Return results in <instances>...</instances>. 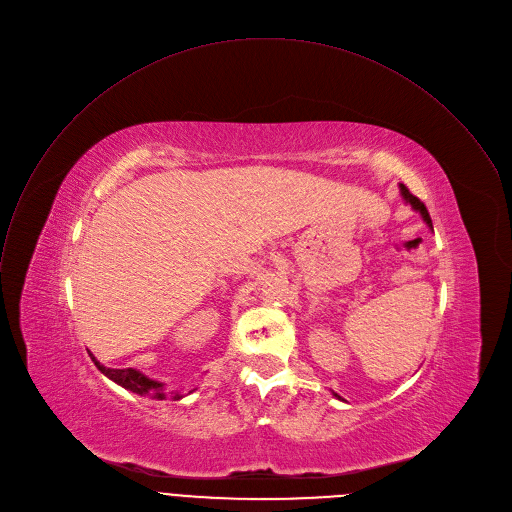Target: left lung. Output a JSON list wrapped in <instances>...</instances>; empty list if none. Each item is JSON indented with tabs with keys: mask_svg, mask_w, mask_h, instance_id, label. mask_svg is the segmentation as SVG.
Wrapping results in <instances>:
<instances>
[{
	"mask_svg": "<svg viewBox=\"0 0 512 512\" xmlns=\"http://www.w3.org/2000/svg\"><path fill=\"white\" fill-rule=\"evenodd\" d=\"M401 187V195H403V199L407 201V203H410V206L416 210V212H420L422 214V218H424V222L432 228V218H430V214H428V208L424 206V201H420V197H416L410 189H407L405 185H399ZM335 397L337 399H341L337 393H335Z\"/></svg>",
	"mask_w": 512,
	"mask_h": 512,
	"instance_id": "left-lung-1",
	"label": "left lung"
}]
</instances>
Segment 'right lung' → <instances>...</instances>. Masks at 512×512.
I'll return each instance as SVG.
<instances>
[{
	"label": "right lung",
	"instance_id": "obj_1",
	"mask_svg": "<svg viewBox=\"0 0 512 512\" xmlns=\"http://www.w3.org/2000/svg\"><path fill=\"white\" fill-rule=\"evenodd\" d=\"M94 361V365L98 367L100 373H105L109 379H113L115 383H119L121 387L133 391V393H139V395H151L153 399H165V397H171V399H181V393H165L163 389V383L155 381V379H149L147 375H143L141 371L137 369H111V367H105L102 363L96 361V357L92 353H88Z\"/></svg>",
	"mask_w": 512,
	"mask_h": 512
}]
</instances>
